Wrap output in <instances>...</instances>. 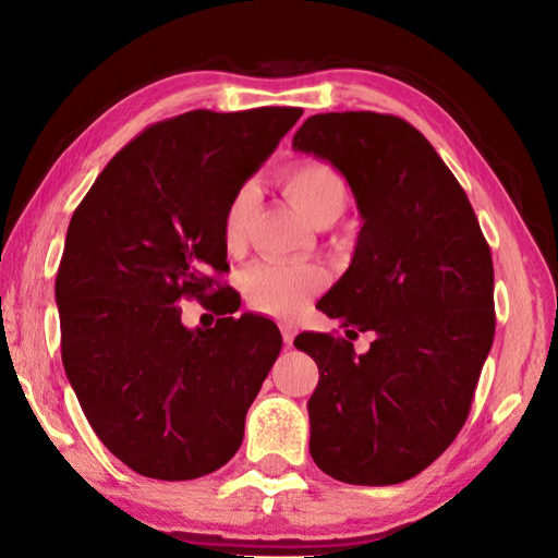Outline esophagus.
<instances>
[{
  "label": "esophagus",
  "mask_w": 558,
  "mask_h": 558,
  "mask_svg": "<svg viewBox=\"0 0 558 558\" xmlns=\"http://www.w3.org/2000/svg\"><path fill=\"white\" fill-rule=\"evenodd\" d=\"M280 333H282V341H286V345L290 348L292 341H294V336H298V326L290 324V322H282L280 324Z\"/></svg>",
  "instance_id": "obj_1"
}]
</instances>
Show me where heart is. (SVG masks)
I'll list each match as a JSON object with an SVG mask.
<instances>
[{
	"label": "heart",
	"instance_id": "b5f03b06",
	"mask_svg": "<svg viewBox=\"0 0 558 558\" xmlns=\"http://www.w3.org/2000/svg\"><path fill=\"white\" fill-rule=\"evenodd\" d=\"M280 185L288 201L314 227L336 222L348 205V185L333 163L304 157L282 171ZM248 191H239L227 203L222 215V242L229 251H239L246 239ZM324 286V272L314 266H290L258 260L239 276L246 302L256 312L290 316L300 312Z\"/></svg>",
	"mask_w": 558,
	"mask_h": 558
}]
</instances>
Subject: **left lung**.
<instances>
[{
	"instance_id": "1",
	"label": "left lung",
	"mask_w": 558,
	"mask_h": 558,
	"mask_svg": "<svg viewBox=\"0 0 558 558\" xmlns=\"http://www.w3.org/2000/svg\"><path fill=\"white\" fill-rule=\"evenodd\" d=\"M292 147L331 161L363 217L351 268L316 310L353 326L351 340L376 331L363 356L331 333L294 338L319 367L312 460L345 484H401L438 460L472 409L496 333L490 248L460 181L403 118L310 116Z\"/></svg>"
}]
</instances>
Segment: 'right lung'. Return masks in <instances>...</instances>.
Here are the masks:
<instances>
[{"label":"right lung","mask_w":558,"mask_h":558,"mask_svg":"<svg viewBox=\"0 0 558 558\" xmlns=\"http://www.w3.org/2000/svg\"><path fill=\"white\" fill-rule=\"evenodd\" d=\"M302 108L173 116L128 142L72 215L54 280L62 365L86 421L133 472L189 482L232 460L280 353L270 319L217 282L232 195ZM210 299L213 330H185L181 298Z\"/></svg>","instance_id":"right-lung-1"}]
</instances>
